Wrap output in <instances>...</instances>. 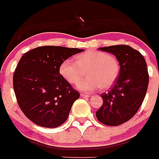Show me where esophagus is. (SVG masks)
Masks as SVG:
<instances>
[{
    "instance_id": "34e87169",
    "label": "esophagus",
    "mask_w": 159,
    "mask_h": 159,
    "mask_svg": "<svg viewBox=\"0 0 159 159\" xmlns=\"http://www.w3.org/2000/svg\"><path fill=\"white\" fill-rule=\"evenodd\" d=\"M81 96L82 98H87V97H90L89 95H87V94H83V93H81Z\"/></svg>"
}]
</instances>
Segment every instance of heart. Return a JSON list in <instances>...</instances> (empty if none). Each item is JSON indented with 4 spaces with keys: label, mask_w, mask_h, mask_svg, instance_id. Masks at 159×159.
I'll return each mask as SVG.
<instances>
[{
    "label": "heart",
    "mask_w": 159,
    "mask_h": 159,
    "mask_svg": "<svg viewBox=\"0 0 159 159\" xmlns=\"http://www.w3.org/2000/svg\"><path fill=\"white\" fill-rule=\"evenodd\" d=\"M86 72L87 78L80 82ZM120 72L118 59L104 52L88 51L75 58V62L67 59L59 66V74L70 84H76L82 92L105 90L115 83Z\"/></svg>",
    "instance_id": "obj_1"
}]
</instances>
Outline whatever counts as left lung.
Listing matches in <instances>:
<instances>
[{"instance_id":"8db88e82","label":"left lung","mask_w":159,"mask_h":159,"mask_svg":"<svg viewBox=\"0 0 159 159\" xmlns=\"http://www.w3.org/2000/svg\"><path fill=\"white\" fill-rule=\"evenodd\" d=\"M98 49L116 56L121 69L115 85L101 95L103 103L96 116L103 124L117 126L131 119L144 100L149 81L147 63L141 53L129 45Z\"/></svg>"}]
</instances>
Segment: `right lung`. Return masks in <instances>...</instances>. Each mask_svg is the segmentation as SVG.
<instances>
[{"instance_id":"1","label":"right lung","mask_w":159,"mask_h":159,"mask_svg":"<svg viewBox=\"0 0 159 159\" xmlns=\"http://www.w3.org/2000/svg\"><path fill=\"white\" fill-rule=\"evenodd\" d=\"M83 51L48 45L34 48L22 56L13 75V88L26 118L45 128H56L66 121L80 94L59 74V66Z\"/></svg>"}]
</instances>
